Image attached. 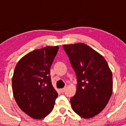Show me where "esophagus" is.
<instances>
[{
  "label": "esophagus",
  "mask_w": 126,
  "mask_h": 126,
  "mask_svg": "<svg viewBox=\"0 0 126 126\" xmlns=\"http://www.w3.org/2000/svg\"><path fill=\"white\" fill-rule=\"evenodd\" d=\"M65 90H66V88H64L63 89H61V93H64L65 92Z\"/></svg>",
  "instance_id": "obj_1"
}]
</instances>
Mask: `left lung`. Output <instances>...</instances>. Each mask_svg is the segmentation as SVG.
Instances as JSON below:
<instances>
[{"label": "left lung", "mask_w": 126, "mask_h": 126, "mask_svg": "<svg viewBox=\"0 0 126 126\" xmlns=\"http://www.w3.org/2000/svg\"><path fill=\"white\" fill-rule=\"evenodd\" d=\"M77 79L71 98L73 110L84 118L94 117L105 107L112 93V74L101 54L84 43L64 45Z\"/></svg>", "instance_id": "1"}]
</instances>
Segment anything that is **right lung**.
<instances>
[{"label":"right lung","mask_w":126,"mask_h":126,"mask_svg":"<svg viewBox=\"0 0 126 126\" xmlns=\"http://www.w3.org/2000/svg\"><path fill=\"white\" fill-rule=\"evenodd\" d=\"M58 49V46H46L31 51L15 68L12 77L14 99L19 107L34 119L48 115L58 96L50 77V67Z\"/></svg>","instance_id":"1"}]
</instances>
